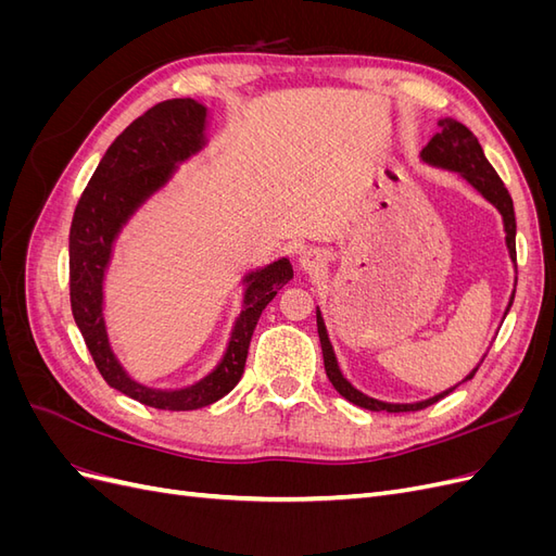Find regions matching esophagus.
Returning <instances> with one entry per match:
<instances>
[{"label": "esophagus", "mask_w": 556, "mask_h": 556, "mask_svg": "<svg viewBox=\"0 0 556 556\" xmlns=\"http://www.w3.org/2000/svg\"><path fill=\"white\" fill-rule=\"evenodd\" d=\"M319 264H323V255H319L317 250H306L304 255L299 257V266L304 268V271H313V268H317Z\"/></svg>", "instance_id": "34e87169"}]
</instances>
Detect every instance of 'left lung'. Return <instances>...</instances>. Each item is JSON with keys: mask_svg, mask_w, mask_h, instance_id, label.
I'll return each mask as SVG.
<instances>
[{"mask_svg": "<svg viewBox=\"0 0 556 556\" xmlns=\"http://www.w3.org/2000/svg\"><path fill=\"white\" fill-rule=\"evenodd\" d=\"M419 157H422V162H427L431 166H441V169L457 172L462 178H466L470 185H473V188L486 201H490V204L496 206V211L503 217V229H506V245H508V252H510V260L515 262L517 260V255H515V229L517 227H515L513 199H510V194L506 190V185H503V180L494 172V166L486 162L478 139L473 137V131H470L466 125L452 121V117H443V121H439V131H435L433 137H431V141L422 148V153H419ZM513 299H515V294H510L506 315H508V311L513 306ZM317 333H319V345H323L325 371H327L329 382L333 384L336 392H339L343 399H348L350 403H355V406H359V408L376 410V413L378 410H387V413L422 410L427 406H433L435 401H441L450 392L457 390V384H454V387H450V390L435 394L431 399L417 401V403H384V401L366 396L359 390H355V387H352L343 378L341 368H339V362H336V355H333V348L329 343L325 319H323V315H319V308H317ZM476 371H478V366L462 382L473 378Z\"/></svg>", "mask_w": 556, "mask_h": 556, "instance_id": "1", "label": "left lung"}]
</instances>
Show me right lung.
Returning <instances> with one entry per match:
<instances>
[{
    "instance_id": "1",
    "label": "right lung",
    "mask_w": 556,
    "mask_h": 556,
    "mask_svg": "<svg viewBox=\"0 0 556 556\" xmlns=\"http://www.w3.org/2000/svg\"><path fill=\"white\" fill-rule=\"evenodd\" d=\"M206 117L208 109L194 99H166L137 117L109 146L78 199L70 229L72 313L94 366L113 390L157 410H197L229 394L243 376L262 311L294 276L290 260L282 257L243 278V311L225 355L206 378L190 387L153 390L131 380L115 359L104 323V276L113 243L146 199L169 182L178 164L206 146Z\"/></svg>"
}]
</instances>
